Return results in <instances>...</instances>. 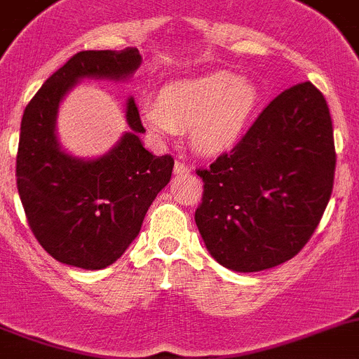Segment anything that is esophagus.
Instances as JSON below:
<instances>
[{"mask_svg": "<svg viewBox=\"0 0 359 359\" xmlns=\"http://www.w3.org/2000/svg\"><path fill=\"white\" fill-rule=\"evenodd\" d=\"M190 167L185 165L183 162H176L174 163V174H189Z\"/></svg>", "mask_w": 359, "mask_h": 359, "instance_id": "esophagus-1", "label": "esophagus"}]
</instances>
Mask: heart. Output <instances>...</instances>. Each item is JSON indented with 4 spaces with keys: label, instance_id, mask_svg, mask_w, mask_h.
Listing matches in <instances>:
<instances>
[{
    "label": "heart",
    "instance_id": "obj_1",
    "mask_svg": "<svg viewBox=\"0 0 359 359\" xmlns=\"http://www.w3.org/2000/svg\"><path fill=\"white\" fill-rule=\"evenodd\" d=\"M259 104L258 87L228 71L167 81L156 100L140 103V117L154 139H170L189 128L190 146L203 156L240 142Z\"/></svg>",
    "mask_w": 359,
    "mask_h": 359
}]
</instances>
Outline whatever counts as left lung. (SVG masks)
Instances as JSON below:
<instances>
[{"instance_id": "left-lung-1", "label": "left lung", "mask_w": 359, "mask_h": 359, "mask_svg": "<svg viewBox=\"0 0 359 359\" xmlns=\"http://www.w3.org/2000/svg\"><path fill=\"white\" fill-rule=\"evenodd\" d=\"M333 124L317 87L281 92L231 153L210 169L196 224L210 255L235 272H259L301 251L330 203Z\"/></svg>"}]
</instances>
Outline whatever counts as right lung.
Returning a JSON list of instances; mask_svg holds the SVG:
<instances>
[{"label": "right lung", "instance_id": "right-lung-1", "mask_svg": "<svg viewBox=\"0 0 359 359\" xmlns=\"http://www.w3.org/2000/svg\"><path fill=\"white\" fill-rule=\"evenodd\" d=\"M142 64L137 48L80 51L44 81L25 108L18 149V190L39 244L60 263L100 271L131 245L174 160L144 147L139 108L128 96L130 130L94 158L74 156L57 133L60 103L83 80H130Z\"/></svg>", "mask_w": 359, "mask_h": 359}]
</instances>
